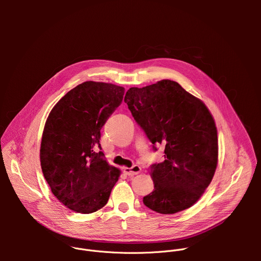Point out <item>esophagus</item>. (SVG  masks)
Segmentation results:
<instances>
[{
    "mask_svg": "<svg viewBox=\"0 0 261 261\" xmlns=\"http://www.w3.org/2000/svg\"><path fill=\"white\" fill-rule=\"evenodd\" d=\"M141 171V167L138 166V165H133L132 167H126L124 168V172L127 174V175H135V174H138L139 172Z\"/></svg>",
    "mask_w": 261,
    "mask_h": 261,
    "instance_id": "1",
    "label": "esophagus"
}]
</instances>
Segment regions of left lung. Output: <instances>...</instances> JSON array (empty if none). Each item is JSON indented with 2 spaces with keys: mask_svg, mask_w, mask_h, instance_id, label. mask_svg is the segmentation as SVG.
I'll use <instances>...</instances> for the list:
<instances>
[{
  "mask_svg": "<svg viewBox=\"0 0 261 261\" xmlns=\"http://www.w3.org/2000/svg\"><path fill=\"white\" fill-rule=\"evenodd\" d=\"M124 101L154 150L165 146L164 161L151 166L154 191L143 197L144 205L164 215L189 208L217 168L218 136L210 110L169 80L130 88Z\"/></svg>",
  "mask_w": 261,
  "mask_h": 261,
  "instance_id": "8db88e82",
  "label": "left lung"
}]
</instances>
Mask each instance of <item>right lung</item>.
I'll use <instances>...</instances> for the list:
<instances>
[{
	"instance_id": "add662e5",
	"label": "right lung",
	"mask_w": 261,
	"mask_h": 261,
	"mask_svg": "<svg viewBox=\"0 0 261 261\" xmlns=\"http://www.w3.org/2000/svg\"><path fill=\"white\" fill-rule=\"evenodd\" d=\"M125 89L86 82L51 109L40 146L43 175L68 208L91 214L108 201L121 171L108 164L100 145L101 128L122 103Z\"/></svg>"
}]
</instances>
